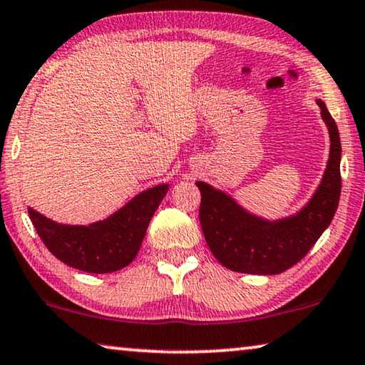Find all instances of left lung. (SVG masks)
Segmentation results:
<instances>
[{"mask_svg": "<svg viewBox=\"0 0 365 365\" xmlns=\"http://www.w3.org/2000/svg\"><path fill=\"white\" fill-rule=\"evenodd\" d=\"M329 133V158L312 199L294 215L266 220L243 209L232 195L197 181L199 220L207 245L230 271L274 276L305 257L331 223L341 195V140L327 104L317 99Z\"/></svg>", "mask_w": 365, "mask_h": 365, "instance_id": "1", "label": "left lung"}]
</instances>
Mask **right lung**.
Masks as SVG:
<instances>
[{"mask_svg":"<svg viewBox=\"0 0 365 365\" xmlns=\"http://www.w3.org/2000/svg\"><path fill=\"white\" fill-rule=\"evenodd\" d=\"M170 189L158 184L137 194L104 220L89 225H65L27 209L31 222L50 253L83 272H115L135 259L151 217Z\"/></svg>","mask_w":365,"mask_h":365,"instance_id":"1","label":"right lung"}]
</instances>
